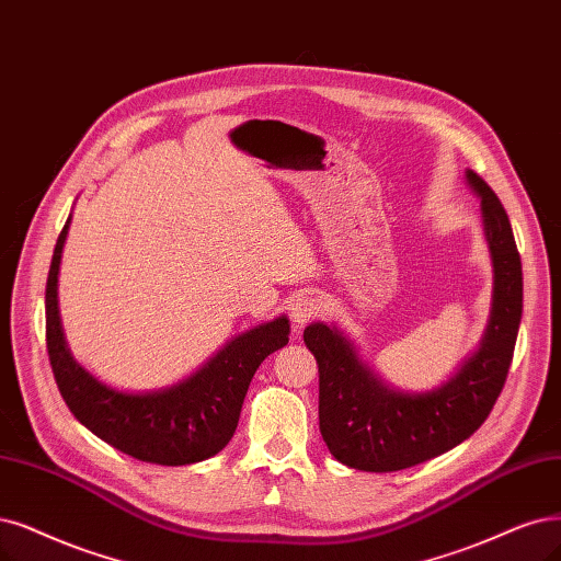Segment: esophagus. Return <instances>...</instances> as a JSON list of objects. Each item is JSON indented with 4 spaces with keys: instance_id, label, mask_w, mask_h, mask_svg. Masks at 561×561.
<instances>
[{
    "instance_id": "obj_1",
    "label": "esophagus",
    "mask_w": 561,
    "mask_h": 561,
    "mask_svg": "<svg viewBox=\"0 0 561 561\" xmlns=\"http://www.w3.org/2000/svg\"><path fill=\"white\" fill-rule=\"evenodd\" d=\"M321 312H323L321 298H317V296H302V298H298V300L294 302V307H291V319H294V323H296L298 328H302L305 323H309L312 319L321 317Z\"/></svg>"
}]
</instances>
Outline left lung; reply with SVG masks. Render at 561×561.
<instances>
[{"label":"left lung","mask_w":561,"mask_h":561,"mask_svg":"<svg viewBox=\"0 0 561 561\" xmlns=\"http://www.w3.org/2000/svg\"><path fill=\"white\" fill-rule=\"evenodd\" d=\"M492 261V305L479 348L444 383L411 392L390 386L337 325L314 321L305 344L319 365V427L335 460L360 471H400L455 448L500 398L523 319V263L500 198L473 171Z\"/></svg>","instance_id":"left-lung-1"}]
</instances>
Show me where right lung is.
Returning <instances> with one entry per match:
<instances>
[{"label":"right lung","instance_id":"1","mask_svg":"<svg viewBox=\"0 0 561 561\" xmlns=\"http://www.w3.org/2000/svg\"><path fill=\"white\" fill-rule=\"evenodd\" d=\"M69 226L71 215L46 284V344L61 398L92 434L136 460L182 467L213 458L233 437L254 371L288 344L291 323L282 314L244 330L178 383L140 392L113 388L73 358L61 328L57 282Z\"/></svg>","mask_w":561,"mask_h":561}]
</instances>
